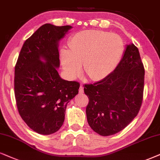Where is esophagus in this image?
Returning a JSON list of instances; mask_svg holds the SVG:
<instances>
[{
	"mask_svg": "<svg viewBox=\"0 0 160 160\" xmlns=\"http://www.w3.org/2000/svg\"><path fill=\"white\" fill-rule=\"evenodd\" d=\"M83 92H84L83 87H82V86H80V88H79V93H80V94H82Z\"/></svg>",
	"mask_w": 160,
	"mask_h": 160,
	"instance_id": "1",
	"label": "esophagus"
}]
</instances>
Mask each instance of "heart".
I'll list each match as a JSON object with an SVG mask.
<instances>
[{
    "instance_id": "obj_1",
    "label": "heart",
    "mask_w": 160,
    "mask_h": 160,
    "mask_svg": "<svg viewBox=\"0 0 160 160\" xmlns=\"http://www.w3.org/2000/svg\"><path fill=\"white\" fill-rule=\"evenodd\" d=\"M124 43L120 36L100 30H85L71 38L68 48L62 49V68L70 78L85 75L93 81L106 78L122 58Z\"/></svg>"
}]
</instances>
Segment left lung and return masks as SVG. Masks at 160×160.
<instances>
[{
  "mask_svg": "<svg viewBox=\"0 0 160 160\" xmlns=\"http://www.w3.org/2000/svg\"><path fill=\"white\" fill-rule=\"evenodd\" d=\"M144 66L138 48L126 45L112 73L94 84H86V117L89 126L101 136L124 129L138 114L142 102Z\"/></svg>",
  "mask_w": 160,
  "mask_h": 160,
  "instance_id": "obj_1",
  "label": "left lung"
}]
</instances>
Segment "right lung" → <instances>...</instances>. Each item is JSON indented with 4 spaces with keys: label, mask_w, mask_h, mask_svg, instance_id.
Segmentation results:
<instances>
[{
    "label": "right lung",
    "mask_w": 160,
    "mask_h": 160,
    "mask_svg": "<svg viewBox=\"0 0 160 160\" xmlns=\"http://www.w3.org/2000/svg\"><path fill=\"white\" fill-rule=\"evenodd\" d=\"M71 26H41L24 42L15 68V96L26 125L40 134H54L65 119L69 101L80 83L60 78L59 42Z\"/></svg>",
    "instance_id": "add662e5"
}]
</instances>
